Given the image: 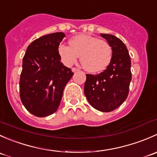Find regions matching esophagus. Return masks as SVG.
<instances>
[{"label": "esophagus", "instance_id": "obj_1", "mask_svg": "<svg viewBox=\"0 0 157 157\" xmlns=\"http://www.w3.org/2000/svg\"><path fill=\"white\" fill-rule=\"evenodd\" d=\"M71 70H72L73 72H77V71H80V70H79L78 68H76V67H73V68L71 69Z\"/></svg>", "mask_w": 157, "mask_h": 157}]
</instances>
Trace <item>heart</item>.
I'll use <instances>...</instances> for the list:
<instances>
[{
  "mask_svg": "<svg viewBox=\"0 0 157 157\" xmlns=\"http://www.w3.org/2000/svg\"><path fill=\"white\" fill-rule=\"evenodd\" d=\"M70 46L60 45L58 54L66 66H72L80 56L82 67L89 72H99L106 68L112 57L110 44L103 39L86 34L74 36L69 40Z\"/></svg>",
  "mask_w": 157,
  "mask_h": 157,
  "instance_id": "heart-1",
  "label": "heart"
}]
</instances>
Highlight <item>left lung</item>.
I'll return each mask as SVG.
<instances>
[{
	"label": "left lung",
	"mask_w": 157,
	"mask_h": 157,
	"mask_svg": "<svg viewBox=\"0 0 157 157\" xmlns=\"http://www.w3.org/2000/svg\"><path fill=\"white\" fill-rule=\"evenodd\" d=\"M100 35L112 46V60L103 72L96 75L86 74L84 94L93 108L109 112L127 99L131 80V58L121 39L112 35Z\"/></svg>",
	"instance_id": "left-lung-1"
}]
</instances>
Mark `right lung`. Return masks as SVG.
<instances>
[{
	"instance_id": "1",
	"label": "right lung",
	"mask_w": 157,
	"mask_h": 157,
	"mask_svg": "<svg viewBox=\"0 0 157 157\" xmlns=\"http://www.w3.org/2000/svg\"><path fill=\"white\" fill-rule=\"evenodd\" d=\"M64 33L45 35L33 41L23 58L20 97L31 114L45 117L55 113L63 91L74 73L61 62L58 54Z\"/></svg>"
}]
</instances>
